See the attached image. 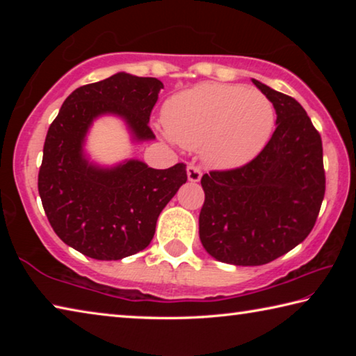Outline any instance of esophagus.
Listing matches in <instances>:
<instances>
[{"mask_svg": "<svg viewBox=\"0 0 356 356\" xmlns=\"http://www.w3.org/2000/svg\"><path fill=\"white\" fill-rule=\"evenodd\" d=\"M186 176H188L190 182H200L202 172H201V170L197 166L190 165L188 168H186Z\"/></svg>", "mask_w": 356, "mask_h": 356, "instance_id": "34e87169", "label": "esophagus"}]
</instances>
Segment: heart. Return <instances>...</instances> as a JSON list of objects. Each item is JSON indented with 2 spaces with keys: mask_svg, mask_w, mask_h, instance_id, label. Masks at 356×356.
<instances>
[{
  "mask_svg": "<svg viewBox=\"0 0 356 356\" xmlns=\"http://www.w3.org/2000/svg\"><path fill=\"white\" fill-rule=\"evenodd\" d=\"M163 119L174 141L201 147L209 165L232 168L248 163L267 144L275 108L259 91L206 83L168 100Z\"/></svg>",
  "mask_w": 356,
  "mask_h": 356,
  "instance_id": "heart-1",
  "label": "heart"
}]
</instances>
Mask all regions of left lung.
Returning <instances> with one entry per match:
<instances>
[{
	"label": "left lung",
	"instance_id": "obj_1",
	"mask_svg": "<svg viewBox=\"0 0 356 356\" xmlns=\"http://www.w3.org/2000/svg\"><path fill=\"white\" fill-rule=\"evenodd\" d=\"M252 83L276 111L272 138L250 163L201 179V243L216 261L245 267L272 262L303 242L325 195L322 138L303 106Z\"/></svg>",
	"mask_w": 356,
	"mask_h": 356
}]
</instances>
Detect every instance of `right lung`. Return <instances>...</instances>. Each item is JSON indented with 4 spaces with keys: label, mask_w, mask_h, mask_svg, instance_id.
<instances>
[{
    "label": "right lung",
    "mask_w": 356,
    "mask_h": 356,
    "mask_svg": "<svg viewBox=\"0 0 356 356\" xmlns=\"http://www.w3.org/2000/svg\"><path fill=\"white\" fill-rule=\"evenodd\" d=\"M163 83L125 72L75 89L53 120L39 170V195L53 231L65 245L97 261L143 251L159 215L186 182L184 163L154 170L140 160L113 168L89 163L83 150L94 119L122 118L135 141L155 140L149 127Z\"/></svg>",
    "instance_id": "right-lung-1"
}]
</instances>
